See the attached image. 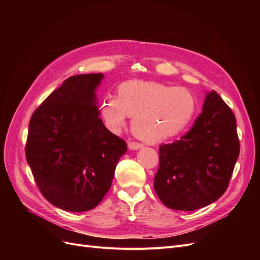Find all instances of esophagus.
I'll use <instances>...</instances> for the list:
<instances>
[{
    "mask_svg": "<svg viewBox=\"0 0 260 260\" xmlns=\"http://www.w3.org/2000/svg\"><path fill=\"white\" fill-rule=\"evenodd\" d=\"M128 146L130 149H139L143 147V144L136 142V141H130V142H128Z\"/></svg>",
    "mask_w": 260,
    "mask_h": 260,
    "instance_id": "34e87169",
    "label": "esophagus"
}]
</instances>
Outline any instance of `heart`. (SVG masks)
<instances>
[{"label":"heart","instance_id":"1","mask_svg":"<svg viewBox=\"0 0 260 260\" xmlns=\"http://www.w3.org/2000/svg\"><path fill=\"white\" fill-rule=\"evenodd\" d=\"M195 111V99L187 90L143 80L120 83L117 96H106L101 107L105 123L113 131L122 128L128 116H133V132L147 142L178 135L190 123Z\"/></svg>","mask_w":260,"mask_h":260}]
</instances>
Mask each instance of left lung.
<instances>
[{
  "mask_svg": "<svg viewBox=\"0 0 260 260\" xmlns=\"http://www.w3.org/2000/svg\"><path fill=\"white\" fill-rule=\"evenodd\" d=\"M240 154L237 120L216 91L206 94L192 129L174 143L159 146L154 188L175 210H195L221 198Z\"/></svg>",
  "mask_w": 260,
  "mask_h": 260,
  "instance_id": "obj_1",
  "label": "left lung"
}]
</instances>
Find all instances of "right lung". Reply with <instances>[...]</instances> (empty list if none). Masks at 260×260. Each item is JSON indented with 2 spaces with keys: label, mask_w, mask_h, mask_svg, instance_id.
<instances>
[{
  "label": "right lung",
  "mask_w": 260,
  "mask_h": 260,
  "mask_svg": "<svg viewBox=\"0 0 260 260\" xmlns=\"http://www.w3.org/2000/svg\"><path fill=\"white\" fill-rule=\"evenodd\" d=\"M104 76L77 75L30 118L26 158L44 198L62 210L96 207L112 185L127 143L99 117L95 90Z\"/></svg>",
  "instance_id": "obj_1"
}]
</instances>
